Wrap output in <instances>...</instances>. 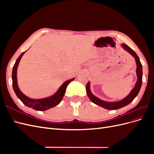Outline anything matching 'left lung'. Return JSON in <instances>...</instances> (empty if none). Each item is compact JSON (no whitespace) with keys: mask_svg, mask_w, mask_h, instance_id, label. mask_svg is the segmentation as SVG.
<instances>
[{"mask_svg":"<svg viewBox=\"0 0 154 154\" xmlns=\"http://www.w3.org/2000/svg\"><path fill=\"white\" fill-rule=\"evenodd\" d=\"M122 47L126 51H127L130 54H131L133 56L135 60H136V65H137L136 73H137V81L136 83L135 87L132 90L131 92H130V94L125 97V98H124L122 101H116V102H112L111 103V102H106L104 101H102L93 95L90 90L89 82H88L87 85H86L87 94L88 96V97H89L91 101L92 102H93L94 103H95L96 105H99L101 107H103V108L108 109V110L119 109L120 108H122V107H123V106H127V105L131 103L135 97L137 96L139 91H140L141 85H142L143 70H142V65L141 63L140 60H139L137 54L135 53L131 48H129L127 45H126L125 44H122Z\"/></svg>","mask_w":154,"mask_h":154,"instance_id":"1","label":"left lung"}]
</instances>
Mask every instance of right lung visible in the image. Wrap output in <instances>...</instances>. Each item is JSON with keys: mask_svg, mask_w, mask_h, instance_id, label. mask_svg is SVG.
<instances>
[{"mask_svg": "<svg viewBox=\"0 0 154 154\" xmlns=\"http://www.w3.org/2000/svg\"><path fill=\"white\" fill-rule=\"evenodd\" d=\"M26 51L23 52L19 57L16 60L15 63L13 67V72H12V80H13V88L15 91L17 96L19 98L21 101L27 106L30 107L32 109L39 111H44L48 109L53 108V107L58 105L61 101L62 100L63 96L66 93V88L69 83L72 81L74 78L71 79V80H67L66 82H64L62 86L60 87L58 91L55 94L49 97H46L44 99H38V100H33L31 99L29 97H27L20 91L19 88L17 85V67L22 57L25 53Z\"/></svg>", "mask_w": 154, "mask_h": 154, "instance_id": "obj_1", "label": "right lung"}]
</instances>
